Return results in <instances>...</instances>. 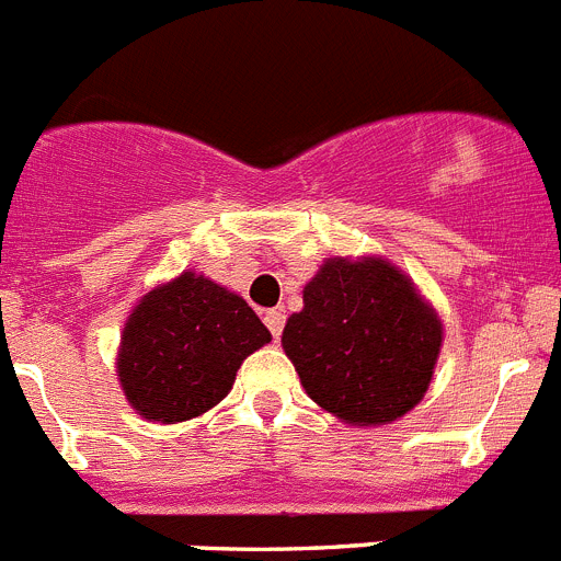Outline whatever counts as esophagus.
Masks as SVG:
<instances>
[{"label": "esophagus", "instance_id": "34e87169", "mask_svg": "<svg viewBox=\"0 0 561 561\" xmlns=\"http://www.w3.org/2000/svg\"><path fill=\"white\" fill-rule=\"evenodd\" d=\"M265 327L271 330V335L279 337L282 330H285V312L282 310H268L265 312Z\"/></svg>", "mask_w": 561, "mask_h": 561}]
</instances>
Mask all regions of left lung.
Wrapping results in <instances>:
<instances>
[{"mask_svg": "<svg viewBox=\"0 0 561 561\" xmlns=\"http://www.w3.org/2000/svg\"><path fill=\"white\" fill-rule=\"evenodd\" d=\"M282 350L324 411L346 425H388L425 397L442 321L382 256H332L305 285Z\"/></svg>", "mask_w": 561, "mask_h": 561, "instance_id": "1", "label": "left lung"}]
</instances>
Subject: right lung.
I'll return each instance as SVG.
<instances>
[{
	"label": "right lung",
	"mask_w": 561,
	"mask_h": 561,
	"mask_svg": "<svg viewBox=\"0 0 561 561\" xmlns=\"http://www.w3.org/2000/svg\"><path fill=\"white\" fill-rule=\"evenodd\" d=\"M268 341L271 332L245 299L184 271L134 307L117 377L139 416L175 425L218 405L237 368Z\"/></svg>",
	"instance_id": "add662e5"
}]
</instances>
